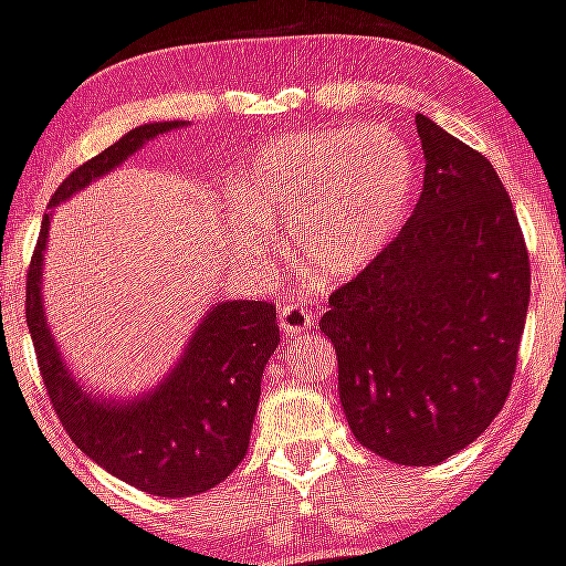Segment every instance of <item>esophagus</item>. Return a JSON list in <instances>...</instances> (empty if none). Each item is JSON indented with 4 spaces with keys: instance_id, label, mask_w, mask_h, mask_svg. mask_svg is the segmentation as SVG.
<instances>
[{
    "instance_id": "34e87169",
    "label": "esophagus",
    "mask_w": 566,
    "mask_h": 566,
    "mask_svg": "<svg viewBox=\"0 0 566 566\" xmlns=\"http://www.w3.org/2000/svg\"><path fill=\"white\" fill-rule=\"evenodd\" d=\"M277 319H280V328L286 337H297L303 332H312L314 328V314L312 308L303 306L300 300H283L277 308Z\"/></svg>"
}]
</instances>
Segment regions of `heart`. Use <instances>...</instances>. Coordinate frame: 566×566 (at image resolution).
Wrapping results in <instances>:
<instances>
[{
    "mask_svg": "<svg viewBox=\"0 0 566 566\" xmlns=\"http://www.w3.org/2000/svg\"><path fill=\"white\" fill-rule=\"evenodd\" d=\"M240 249L266 254V221H294L300 266L323 280L371 266L402 227L417 189L408 144L382 127L308 129L266 142L240 172Z\"/></svg>",
    "mask_w": 566,
    "mask_h": 566,
    "instance_id": "heart-1",
    "label": "heart"
}]
</instances>
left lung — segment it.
<instances>
[{
  "mask_svg": "<svg viewBox=\"0 0 566 566\" xmlns=\"http://www.w3.org/2000/svg\"><path fill=\"white\" fill-rule=\"evenodd\" d=\"M417 133L424 187L413 214L319 317L352 433L408 468L444 462L488 431L530 303L527 243L493 164L424 115Z\"/></svg>",
  "mask_w": 566,
  "mask_h": 566,
  "instance_id": "1",
  "label": "left lung"
}]
</instances>
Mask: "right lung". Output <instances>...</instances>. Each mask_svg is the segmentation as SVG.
Returning a JSON list of instances; mask_svg holds the SVG:
<instances>
[{
  "instance_id": "right-lung-1",
  "label": "right lung",
  "mask_w": 566,
  "mask_h": 566,
  "mask_svg": "<svg viewBox=\"0 0 566 566\" xmlns=\"http://www.w3.org/2000/svg\"><path fill=\"white\" fill-rule=\"evenodd\" d=\"M175 127H181V122L129 129L113 147L73 169L53 192L50 207L118 167L144 142ZM48 223L44 214L24 283V319L39 374L67 437L107 473L153 496H198L221 484L247 457L260 377L280 343L274 303H218L158 391L127 405L93 402L70 379L42 312L39 277Z\"/></svg>"
}]
</instances>
